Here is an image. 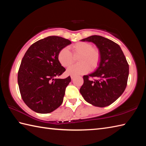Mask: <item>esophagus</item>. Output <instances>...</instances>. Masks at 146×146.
Here are the masks:
<instances>
[{"label":"esophagus","instance_id":"esophagus-1","mask_svg":"<svg viewBox=\"0 0 146 146\" xmlns=\"http://www.w3.org/2000/svg\"><path fill=\"white\" fill-rule=\"evenodd\" d=\"M75 75H71V79H73L74 78H75Z\"/></svg>","mask_w":146,"mask_h":146}]
</instances>
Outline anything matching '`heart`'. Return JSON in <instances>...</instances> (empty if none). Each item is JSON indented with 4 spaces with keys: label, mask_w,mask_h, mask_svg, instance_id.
Segmentation results:
<instances>
[{
    "label": "heart",
    "mask_w": 146,
    "mask_h": 146,
    "mask_svg": "<svg viewBox=\"0 0 146 146\" xmlns=\"http://www.w3.org/2000/svg\"><path fill=\"white\" fill-rule=\"evenodd\" d=\"M71 52L67 48L59 51L58 60L62 66L68 67L72 64L77 58L78 63L74 64L67 70L69 75H82L94 71L98 67L101 61V52L97 48L87 42H78L71 46Z\"/></svg>",
    "instance_id": "1"
}]
</instances>
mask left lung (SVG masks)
Masks as SVG:
<instances>
[{
  "mask_svg": "<svg viewBox=\"0 0 146 146\" xmlns=\"http://www.w3.org/2000/svg\"><path fill=\"white\" fill-rule=\"evenodd\" d=\"M82 41L97 45L101 61L95 72L83 76L80 94L94 106H108L123 94L127 84L129 67L126 58L119 44L104 37L95 35Z\"/></svg>",
  "mask_w": 146,
  "mask_h": 146,
  "instance_id": "obj_1",
  "label": "left lung"
}]
</instances>
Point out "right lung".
Returning a JSON list of instances; mask_svg holds the SVG:
<instances>
[{
    "label": "right lung",
    "instance_id": "obj_1",
    "mask_svg": "<svg viewBox=\"0 0 146 146\" xmlns=\"http://www.w3.org/2000/svg\"><path fill=\"white\" fill-rule=\"evenodd\" d=\"M71 43L61 37L48 36L33 43L24 54L18 71L19 88L24 103L36 112H52L63 103L71 77L55 78L66 70L57 56Z\"/></svg>",
    "mask_w": 146,
    "mask_h": 146
}]
</instances>
